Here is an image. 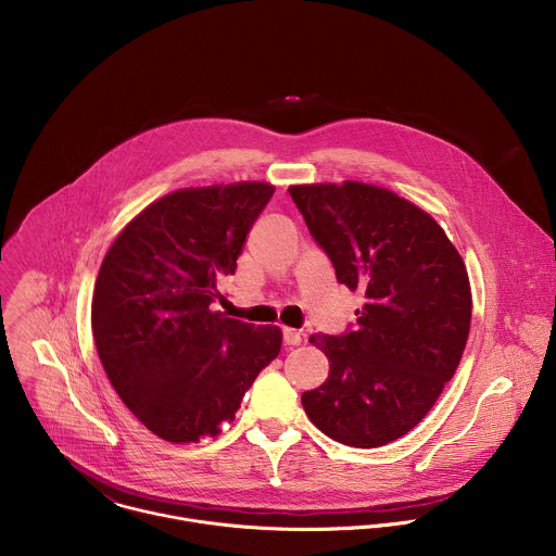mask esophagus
Returning <instances> with one entry per match:
<instances>
[{
    "label": "esophagus",
    "instance_id": "esophagus-1",
    "mask_svg": "<svg viewBox=\"0 0 556 556\" xmlns=\"http://www.w3.org/2000/svg\"><path fill=\"white\" fill-rule=\"evenodd\" d=\"M282 338H285L287 346H298L302 342V331L293 329V327H285L282 329Z\"/></svg>",
    "mask_w": 556,
    "mask_h": 556
}]
</instances>
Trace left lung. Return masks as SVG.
I'll return each instance as SVG.
<instances>
[{
  "instance_id": "obj_1",
  "label": "left lung",
  "mask_w": 556,
  "mask_h": 556,
  "mask_svg": "<svg viewBox=\"0 0 556 556\" xmlns=\"http://www.w3.org/2000/svg\"><path fill=\"white\" fill-rule=\"evenodd\" d=\"M336 278L364 295L357 331L311 336L329 359L302 394L311 421L351 447H381L413 430L454 377L473 298L460 252L441 225L396 192L362 184L289 188Z\"/></svg>"
}]
</instances>
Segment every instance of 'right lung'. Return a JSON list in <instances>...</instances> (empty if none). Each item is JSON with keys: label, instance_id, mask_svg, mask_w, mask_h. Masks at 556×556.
Instances as JSON below:
<instances>
[{"label": "right lung", "instance_id": "obj_1", "mask_svg": "<svg viewBox=\"0 0 556 556\" xmlns=\"http://www.w3.org/2000/svg\"><path fill=\"white\" fill-rule=\"evenodd\" d=\"M271 194L267 181L175 190L104 254L91 302L100 362L132 415L168 443L218 437L280 353V327L212 311Z\"/></svg>", "mask_w": 556, "mask_h": 556}]
</instances>
